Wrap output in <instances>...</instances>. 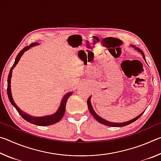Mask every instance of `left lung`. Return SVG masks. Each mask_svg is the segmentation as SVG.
I'll return each mask as SVG.
<instances>
[{
  "label": "left lung",
  "mask_w": 161,
  "mask_h": 161,
  "mask_svg": "<svg viewBox=\"0 0 161 161\" xmlns=\"http://www.w3.org/2000/svg\"><path fill=\"white\" fill-rule=\"evenodd\" d=\"M133 46V45H132ZM133 47H134V46H133ZM136 50H137L138 52H139V53H141V54L143 55V58L144 59V60H146L145 59V56H144V54L143 53V51L141 50V49L138 48V47H134ZM87 105H88V108H89V110L90 111V113L92 114V115L94 117V119L97 120V121H99V123L102 124L103 125H105V126H111V127H121V126H127V125H129L130 124L133 123V122H134L135 121H136L138 119H139L140 117L141 116V115L143 114V112L142 114H141L140 115H138L137 117H136L132 120H130V121H127V122H124V123H112V122H109V121H106V120L103 119L99 117V116L97 115V114L95 113V111H94L93 108H92V106L91 104V102H90V97L88 98V100H87Z\"/></svg>",
  "instance_id": "obj_1"
}]
</instances>
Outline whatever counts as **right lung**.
Wrapping results in <instances>:
<instances>
[{"mask_svg":"<svg viewBox=\"0 0 161 161\" xmlns=\"http://www.w3.org/2000/svg\"><path fill=\"white\" fill-rule=\"evenodd\" d=\"M38 45L37 42H32L31 45H29L26 47H24L23 50H20V53L18 54L17 57H16L15 60L14 64H13V66L11 67V69L10 70L9 75H8V87H7V94H8V99L10 100L11 104L14 107L16 110L18 111V112L19 114L22 116V118H23L24 119L27 121L29 123L37 125V126H50V125L54 124L55 123H58V121H60L62 119V117H63L64 112H65V108H66V103L67 102L68 98L69 97V96L72 93H67L65 96L64 97L63 99L62 100L60 107H59L58 111L57 112L53 114L51 116H44V117H34V116H29L28 114H26L25 113H24L23 111H22L20 108H19L17 105L15 104V103L13 101V98H12V94H11V90H10V79H11V76H12V70L13 68L15 67V65L17 64V63L19 61V59L21 58V56L23 55V54L25 53L26 50H29L30 48L33 47V46H35Z\"/></svg>","mask_w":161,"mask_h":161,"instance_id":"obj_1","label":"right lung"}]
</instances>
